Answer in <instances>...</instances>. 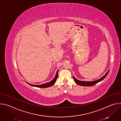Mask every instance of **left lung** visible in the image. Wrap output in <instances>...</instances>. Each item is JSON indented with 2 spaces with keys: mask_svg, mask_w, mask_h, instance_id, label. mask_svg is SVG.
<instances>
[{
  "mask_svg": "<svg viewBox=\"0 0 121 121\" xmlns=\"http://www.w3.org/2000/svg\"><path fill=\"white\" fill-rule=\"evenodd\" d=\"M109 71V70L107 72V73L104 76L102 77L101 78H99V79H98L96 80L93 81H81V80H78L77 78H76L74 76H73V79H74L75 82H76V83L78 85H80V86H88V87H90V86H92L96 85L98 83L100 82L101 81H102V80L104 79L106 77V76L107 75V74H108Z\"/></svg>",
  "mask_w": 121,
  "mask_h": 121,
  "instance_id": "8db88e82",
  "label": "left lung"
}]
</instances>
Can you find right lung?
Wrapping results in <instances>:
<instances>
[{
	"instance_id": "right-lung-1",
	"label": "right lung",
	"mask_w": 121,
	"mask_h": 121,
	"mask_svg": "<svg viewBox=\"0 0 121 121\" xmlns=\"http://www.w3.org/2000/svg\"><path fill=\"white\" fill-rule=\"evenodd\" d=\"M58 71L57 70V72H56V75L55 78H54V79L53 80H52L51 81H50L49 82H47V83H44V84H43L39 85H36L31 84L29 83H28L27 82H26L27 84H28L29 85H30L31 86H33V87H35L41 88H44L50 87H51V86H52L56 83V79L57 78V77H58Z\"/></svg>"
}]
</instances>
